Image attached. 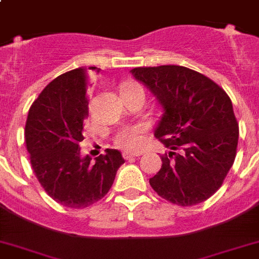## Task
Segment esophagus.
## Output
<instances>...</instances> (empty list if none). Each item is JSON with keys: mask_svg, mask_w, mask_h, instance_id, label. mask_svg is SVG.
Instances as JSON below:
<instances>
[{"mask_svg": "<svg viewBox=\"0 0 259 259\" xmlns=\"http://www.w3.org/2000/svg\"><path fill=\"white\" fill-rule=\"evenodd\" d=\"M142 155V152H130V151H123V157L126 159V160H130L132 157L134 156H141Z\"/></svg>", "mask_w": 259, "mask_h": 259, "instance_id": "esophagus-1", "label": "esophagus"}]
</instances>
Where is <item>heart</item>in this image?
Segmentation results:
<instances>
[{
  "mask_svg": "<svg viewBox=\"0 0 259 259\" xmlns=\"http://www.w3.org/2000/svg\"><path fill=\"white\" fill-rule=\"evenodd\" d=\"M125 86H137V84L129 83ZM143 142H145V136H143L142 127H132V129L123 130L117 138V143L126 150H137L143 145Z\"/></svg>",
  "mask_w": 259,
  "mask_h": 259,
  "instance_id": "1",
  "label": "heart"
}]
</instances>
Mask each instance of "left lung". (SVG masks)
I'll return each mask as SVG.
<instances>
[{
    "label": "left lung",
    "mask_w": 259,
    "mask_h": 259,
    "mask_svg": "<svg viewBox=\"0 0 259 259\" xmlns=\"http://www.w3.org/2000/svg\"><path fill=\"white\" fill-rule=\"evenodd\" d=\"M163 109L154 136L169 151L150 185L179 206L206 201L232 167L238 123L222 87L198 71L176 65L130 70Z\"/></svg>",
    "instance_id": "1"
}]
</instances>
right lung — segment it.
I'll use <instances>...</instances> for the list:
<instances>
[{
    "label": "right lung",
    "mask_w": 259,
    "mask_h": 259,
    "mask_svg": "<svg viewBox=\"0 0 259 259\" xmlns=\"http://www.w3.org/2000/svg\"><path fill=\"white\" fill-rule=\"evenodd\" d=\"M91 73H99L98 67L74 69L52 80L31 105L24 129L39 183L56 202L71 208H84L102 199L125 163L121 152L112 148L95 163L90 155H80Z\"/></svg>",
    "instance_id": "add662e5"
}]
</instances>
